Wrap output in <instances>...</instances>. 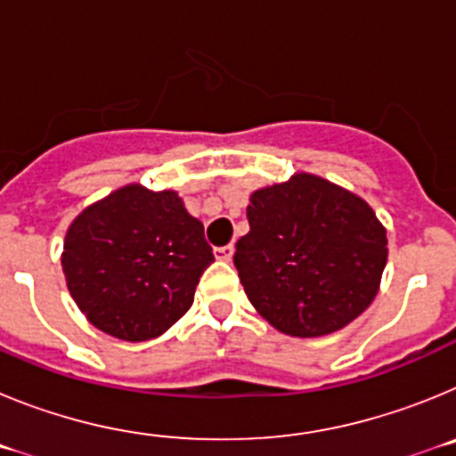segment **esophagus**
<instances>
[{"label": "esophagus", "instance_id": "obj_1", "mask_svg": "<svg viewBox=\"0 0 456 456\" xmlns=\"http://www.w3.org/2000/svg\"><path fill=\"white\" fill-rule=\"evenodd\" d=\"M232 253H235V248H232V244H225V247H216V248H215L216 260H224V263H228V260H231Z\"/></svg>", "mask_w": 456, "mask_h": 456}]
</instances>
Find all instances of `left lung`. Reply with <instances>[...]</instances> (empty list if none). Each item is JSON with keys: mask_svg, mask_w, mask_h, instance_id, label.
Returning <instances> with one entry per match:
<instances>
[{"mask_svg": "<svg viewBox=\"0 0 456 456\" xmlns=\"http://www.w3.org/2000/svg\"><path fill=\"white\" fill-rule=\"evenodd\" d=\"M235 267L253 308L297 338L333 333L377 297L388 257L384 225L363 199L299 173L257 189Z\"/></svg>", "mask_w": 456, "mask_h": 456, "instance_id": "8db88e82", "label": "left lung"}]
</instances>
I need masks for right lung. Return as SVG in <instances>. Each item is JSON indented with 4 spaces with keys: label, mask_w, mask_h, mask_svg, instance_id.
Returning <instances> with one entry per match:
<instances>
[{
    "label": "right lung",
    "mask_w": 456,
    "mask_h": 456,
    "mask_svg": "<svg viewBox=\"0 0 456 456\" xmlns=\"http://www.w3.org/2000/svg\"><path fill=\"white\" fill-rule=\"evenodd\" d=\"M215 263L203 224L175 191L127 184L72 221L63 244L68 289L93 326L120 340L162 336L191 308Z\"/></svg>",
    "instance_id": "add662e5"
}]
</instances>
